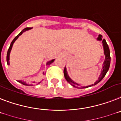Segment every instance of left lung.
Segmentation results:
<instances>
[{"mask_svg":"<svg viewBox=\"0 0 121 121\" xmlns=\"http://www.w3.org/2000/svg\"><path fill=\"white\" fill-rule=\"evenodd\" d=\"M97 40H98V41H102L103 50H104V56H105V59H104V62H103V66H102V70H101V74H100V75L99 76V77H98V80H97L94 84H92V85H89V86H86V87H84H84H79V84H77L76 82H75L74 81H73V80L70 78L68 74L67 73L66 68L65 67V69H64V75H65V78L66 80L72 86H73V87H76V88H78V89H84V88H88V87L95 86L96 84H97L98 83L100 82V81L103 79V78H104V76H105V75H106V73H107L108 71V69H109L111 62L110 51H109V47L105 39L102 38V35H100V34L98 36Z\"/></svg>","mask_w":121,"mask_h":121,"instance_id":"obj_1","label":"left lung"}]
</instances>
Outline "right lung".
<instances>
[{"instance_id": "right-lung-1", "label": "right lung", "mask_w": 121, "mask_h": 121, "mask_svg": "<svg viewBox=\"0 0 121 121\" xmlns=\"http://www.w3.org/2000/svg\"><path fill=\"white\" fill-rule=\"evenodd\" d=\"M32 29V28H24V29H23L22 31H21V32L19 33V34H18L17 36H16V37L14 38V39L13 40H12V43H11L10 44V47H9V50H8V52H7V65H10V52L11 50H12V47H13V43H15V42L16 41V40L18 39V38L19 37V36L21 35H22V34H23V32H25V31H28V30H29V29ZM55 61V59H53V60H52L50 61H48V62H47L46 63V65L48 66L50 65H51L53 61ZM43 74H45L44 73H43ZM18 82H20L21 83V84H23V85H24V86H34V85H37V84H39V83H35V82H34L32 83V84H27V83L26 82H24V81H21V80H18L17 81Z\"/></svg>"}]
</instances>
